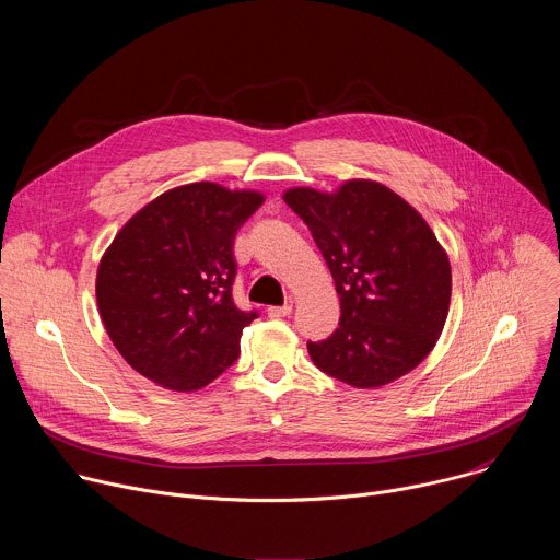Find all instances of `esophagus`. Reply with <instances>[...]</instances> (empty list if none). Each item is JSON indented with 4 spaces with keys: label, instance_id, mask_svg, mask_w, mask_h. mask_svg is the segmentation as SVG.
<instances>
[{
    "label": "esophagus",
    "instance_id": "esophagus-1",
    "mask_svg": "<svg viewBox=\"0 0 560 560\" xmlns=\"http://www.w3.org/2000/svg\"><path fill=\"white\" fill-rule=\"evenodd\" d=\"M290 312H292V305H290V303H285V305H270V307H268V316H272V318L288 316Z\"/></svg>",
    "mask_w": 560,
    "mask_h": 560
}]
</instances>
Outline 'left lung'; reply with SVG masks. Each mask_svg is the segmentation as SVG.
I'll list each match as a JSON object with an SVG mask.
<instances>
[{
    "instance_id": "obj_1",
    "label": "left lung",
    "mask_w": 560,
    "mask_h": 560,
    "mask_svg": "<svg viewBox=\"0 0 560 560\" xmlns=\"http://www.w3.org/2000/svg\"><path fill=\"white\" fill-rule=\"evenodd\" d=\"M283 201L310 228L341 299L335 335L307 343L314 365L359 389L412 372L436 346L452 296L450 259L428 221L372 179L332 192L296 186Z\"/></svg>"
}]
</instances>
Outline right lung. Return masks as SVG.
Wrapping results in <instances>:
<instances>
[{
    "mask_svg": "<svg viewBox=\"0 0 560 560\" xmlns=\"http://www.w3.org/2000/svg\"><path fill=\"white\" fill-rule=\"evenodd\" d=\"M264 201L259 190L184 184L115 234L97 268V307L113 346L141 376L197 392L236 361L257 312L232 301V242Z\"/></svg>",
    "mask_w": 560,
    "mask_h": 560,
    "instance_id": "add662e5",
    "label": "right lung"
}]
</instances>
